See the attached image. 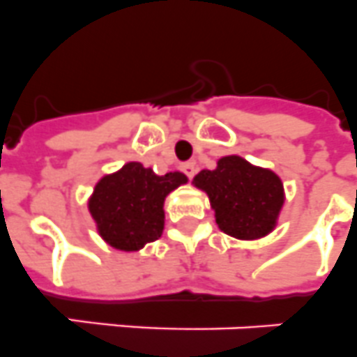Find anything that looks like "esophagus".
Segmentation results:
<instances>
[{"label": "esophagus", "instance_id": "esophagus-1", "mask_svg": "<svg viewBox=\"0 0 357 357\" xmlns=\"http://www.w3.org/2000/svg\"><path fill=\"white\" fill-rule=\"evenodd\" d=\"M181 170H183L185 176H187L188 179H192L194 174H196V165H194L192 161H187V163L181 165Z\"/></svg>", "mask_w": 357, "mask_h": 357}]
</instances>
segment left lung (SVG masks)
Segmentation results:
<instances>
[{
    "instance_id": "left-lung-1",
    "label": "left lung",
    "mask_w": 357,
    "mask_h": 357,
    "mask_svg": "<svg viewBox=\"0 0 357 357\" xmlns=\"http://www.w3.org/2000/svg\"><path fill=\"white\" fill-rule=\"evenodd\" d=\"M194 185L208 194L218 227L238 239L268 234L285 202L281 179L239 155L221 158L214 170H202Z\"/></svg>"
}]
</instances>
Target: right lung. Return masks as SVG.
Here are the masks:
<instances>
[{
  "instance_id": "1",
  "label": "right lung",
  "mask_w": 357,
  "mask_h": 357,
  "mask_svg": "<svg viewBox=\"0 0 357 357\" xmlns=\"http://www.w3.org/2000/svg\"><path fill=\"white\" fill-rule=\"evenodd\" d=\"M183 183L185 174L158 176L137 161L101 178L89 202L100 236L110 247L127 252L155 241L163 232L165 197Z\"/></svg>"
}]
</instances>
